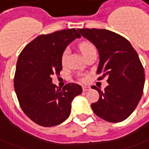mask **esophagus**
<instances>
[{"label": "esophagus", "instance_id": "1", "mask_svg": "<svg viewBox=\"0 0 149 149\" xmlns=\"http://www.w3.org/2000/svg\"><path fill=\"white\" fill-rule=\"evenodd\" d=\"M91 89V88L89 86H83V91L84 92H87V91H89Z\"/></svg>", "mask_w": 149, "mask_h": 149}]
</instances>
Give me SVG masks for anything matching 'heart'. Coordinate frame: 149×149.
<instances>
[{"instance_id":"heart-1","label":"heart","mask_w":149,"mask_h":149,"mask_svg":"<svg viewBox=\"0 0 149 149\" xmlns=\"http://www.w3.org/2000/svg\"><path fill=\"white\" fill-rule=\"evenodd\" d=\"M79 49H80L81 53H83V55H84V54L88 53V51H90L91 49H94V46L91 43H89V42H83L79 45ZM68 56L69 49H65L64 51H63V53H62V54H61V63L63 65L65 64V62L67 61V58H68Z\"/></svg>"}]
</instances>
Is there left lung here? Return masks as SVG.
<instances>
[{"mask_svg":"<svg viewBox=\"0 0 149 149\" xmlns=\"http://www.w3.org/2000/svg\"><path fill=\"white\" fill-rule=\"evenodd\" d=\"M79 33L91 41L99 52L100 62L96 74L108 77L104 92L92 103L95 114L109 123L127 119L135 109L142 97L144 70L138 53L126 38L105 29H79Z\"/></svg>","mask_w":149,"mask_h":149,"instance_id":"1","label":"left lung"}]
</instances>
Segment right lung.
<instances>
[{"instance_id":"obj_1","label":"right lung","mask_w":149,"mask_h":149,"mask_svg":"<svg viewBox=\"0 0 149 149\" xmlns=\"http://www.w3.org/2000/svg\"><path fill=\"white\" fill-rule=\"evenodd\" d=\"M81 36L74 29L40 35L29 43L18 57L14 90L22 111L42 127L63 123L70 114L71 102L82 93V87L67 84L58 88L52 75L60 74L61 57L65 48Z\"/></svg>"}]
</instances>
